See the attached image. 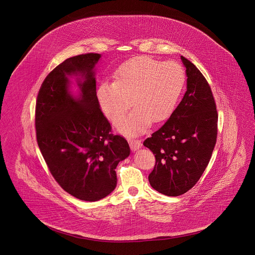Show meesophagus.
<instances>
[{
  "instance_id": "1",
  "label": "esophagus",
  "mask_w": 255,
  "mask_h": 255,
  "mask_svg": "<svg viewBox=\"0 0 255 255\" xmlns=\"http://www.w3.org/2000/svg\"><path fill=\"white\" fill-rule=\"evenodd\" d=\"M130 147L133 151H136L141 147V142L138 139H132L130 140Z\"/></svg>"
}]
</instances>
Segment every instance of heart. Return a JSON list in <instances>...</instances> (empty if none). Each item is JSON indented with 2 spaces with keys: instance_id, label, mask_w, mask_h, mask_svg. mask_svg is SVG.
<instances>
[{
  "instance_id": "obj_1",
  "label": "heart",
  "mask_w": 255,
  "mask_h": 255,
  "mask_svg": "<svg viewBox=\"0 0 255 255\" xmlns=\"http://www.w3.org/2000/svg\"><path fill=\"white\" fill-rule=\"evenodd\" d=\"M185 83V73L176 62H163L149 56L126 61L115 73V82H102L97 88L100 108L122 133L144 132L151 122L167 120L175 111ZM132 99H130V97Z\"/></svg>"
}]
</instances>
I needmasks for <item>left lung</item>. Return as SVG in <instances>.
I'll use <instances>...</instances> for the list:
<instances>
[{"label": "left lung", "mask_w": 255, "mask_h": 255, "mask_svg": "<svg viewBox=\"0 0 255 255\" xmlns=\"http://www.w3.org/2000/svg\"><path fill=\"white\" fill-rule=\"evenodd\" d=\"M186 73V92L169 120L143 145L156 157L148 179L161 194L180 196L200 180L217 138L218 114L211 89L193 63L181 56Z\"/></svg>", "instance_id": "8db88e82"}]
</instances>
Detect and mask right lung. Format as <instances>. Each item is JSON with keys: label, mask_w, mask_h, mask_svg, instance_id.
Masks as SVG:
<instances>
[{"label": "right lung", "mask_w": 255, "mask_h": 255, "mask_svg": "<svg viewBox=\"0 0 255 255\" xmlns=\"http://www.w3.org/2000/svg\"><path fill=\"white\" fill-rule=\"evenodd\" d=\"M98 53L68 58L45 78L36 101L38 146L49 171L73 197L96 202L117 186L116 168L130 155L127 140L112 133L97 97ZM76 76L79 95L71 92Z\"/></svg>", "instance_id": "right-lung-1"}]
</instances>
